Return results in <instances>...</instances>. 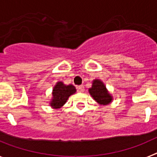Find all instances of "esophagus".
<instances>
[{
  "label": "esophagus",
  "mask_w": 157,
  "mask_h": 157,
  "mask_svg": "<svg viewBox=\"0 0 157 157\" xmlns=\"http://www.w3.org/2000/svg\"><path fill=\"white\" fill-rule=\"evenodd\" d=\"M77 89L78 92H83V91L85 90V89H84V86H78Z\"/></svg>",
  "instance_id": "34e87169"
}]
</instances>
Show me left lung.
Wrapping results in <instances>:
<instances>
[{
    "label": "left lung",
    "instance_id": "obj_1",
    "mask_svg": "<svg viewBox=\"0 0 157 157\" xmlns=\"http://www.w3.org/2000/svg\"><path fill=\"white\" fill-rule=\"evenodd\" d=\"M89 93L100 105H107L112 101V96L109 93L103 82L100 79L93 81L92 87L89 89Z\"/></svg>",
    "mask_w": 157,
    "mask_h": 157
}]
</instances>
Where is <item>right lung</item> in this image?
<instances>
[{"mask_svg": "<svg viewBox=\"0 0 157 157\" xmlns=\"http://www.w3.org/2000/svg\"><path fill=\"white\" fill-rule=\"evenodd\" d=\"M76 92L73 85H64L62 82H57L52 90V98L50 106L53 109H59L67 102L71 95Z\"/></svg>", "mask_w": 157, "mask_h": 157, "instance_id": "1", "label": "right lung"}]
</instances>
